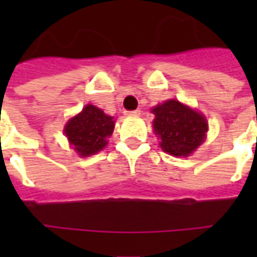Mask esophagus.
<instances>
[{
	"label": "esophagus",
	"instance_id": "34e87169",
	"mask_svg": "<svg viewBox=\"0 0 257 257\" xmlns=\"http://www.w3.org/2000/svg\"><path fill=\"white\" fill-rule=\"evenodd\" d=\"M140 108H136V110H132V111H125V114L128 115H140Z\"/></svg>",
	"mask_w": 257,
	"mask_h": 257
}]
</instances>
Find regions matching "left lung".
I'll use <instances>...</instances> for the list:
<instances>
[{"label": "left lung", "mask_w": 257, "mask_h": 257, "mask_svg": "<svg viewBox=\"0 0 257 257\" xmlns=\"http://www.w3.org/2000/svg\"><path fill=\"white\" fill-rule=\"evenodd\" d=\"M154 131L160 136L162 150L171 156L187 157L205 139L208 131L202 114L178 100H168L153 108Z\"/></svg>", "instance_id": "left-lung-1"}]
</instances>
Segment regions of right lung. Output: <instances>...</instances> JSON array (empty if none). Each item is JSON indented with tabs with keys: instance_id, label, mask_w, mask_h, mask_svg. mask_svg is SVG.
Segmentation results:
<instances>
[{
	"instance_id": "right-lung-1",
	"label": "right lung",
	"mask_w": 257,
	"mask_h": 257,
	"mask_svg": "<svg viewBox=\"0 0 257 257\" xmlns=\"http://www.w3.org/2000/svg\"><path fill=\"white\" fill-rule=\"evenodd\" d=\"M112 131V117L106 115L100 108L88 104L78 115L68 121L64 134L79 156L88 157L106 147V139L111 136Z\"/></svg>"
}]
</instances>
